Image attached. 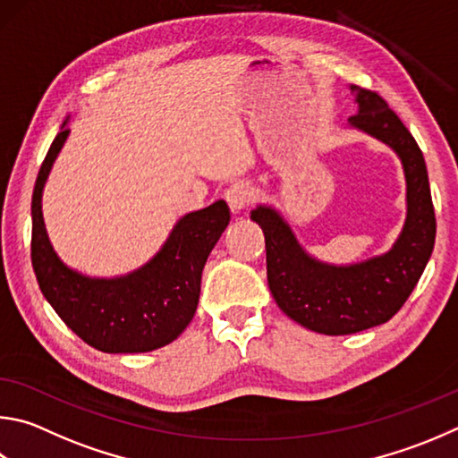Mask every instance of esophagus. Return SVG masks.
I'll return each instance as SVG.
<instances>
[{
    "label": "esophagus",
    "mask_w": 458,
    "mask_h": 458,
    "mask_svg": "<svg viewBox=\"0 0 458 458\" xmlns=\"http://www.w3.org/2000/svg\"><path fill=\"white\" fill-rule=\"evenodd\" d=\"M224 198H226L230 210L234 212V214H238V212L246 210L248 204L254 200V188L248 184V182H236V184H232L226 190V194H224Z\"/></svg>",
    "instance_id": "obj_1"
}]
</instances>
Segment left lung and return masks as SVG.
Wrapping results in <instances>:
<instances>
[{"instance_id": "obj_1", "label": "left lung", "mask_w": 458, "mask_h": 458, "mask_svg": "<svg viewBox=\"0 0 458 458\" xmlns=\"http://www.w3.org/2000/svg\"><path fill=\"white\" fill-rule=\"evenodd\" d=\"M359 114L352 128L388 144L406 178V222L386 254L360 264L332 266L302 250L284 218L258 206L250 218L266 240V274L274 301L290 318L320 335H354L388 322L417 286L435 248L437 218L427 164L417 140L377 91L351 86Z\"/></svg>"}]
</instances>
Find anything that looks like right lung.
Masks as SVG:
<instances>
[{"label": "right lung", "instance_id": "1", "mask_svg": "<svg viewBox=\"0 0 458 458\" xmlns=\"http://www.w3.org/2000/svg\"><path fill=\"white\" fill-rule=\"evenodd\" d=\"M70 128L62 123L31 196V264L46 301L76 335L102 352H149L176 340L194 318L202 270L230 222L224 200L174 226L162 250L120 278H88L55 256L41 214V192Z\"/></svg>", "mask_w": 458, "mask_h": 458}]
</instances>
